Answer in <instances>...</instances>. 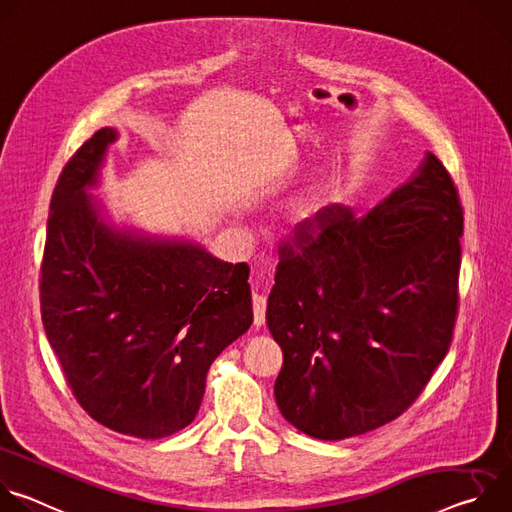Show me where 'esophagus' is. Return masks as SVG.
Masks as SVG:
<instances>
[{
	"label": "esophagus",
	"mask_w": 512,
	"mask_h": 512,
	"mask_svg": "<svg viewBox=\"0 0 512 512\" xmlns=\"http://www.w3.org/2000/svg\"><path fill=\"white\" fill-rule=\"evenodd\" d=\"M265 310H267V300L263 296H253V324L261 328L265 324Z\"/></svg>",
	"instance_id": "1"
}]
</instances>
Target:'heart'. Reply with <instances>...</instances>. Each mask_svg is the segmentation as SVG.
<instances>
[{
	"label": "heart",
	"instance_id": "1",
	"mask_svg": "<svg viewBox=\"0 0 512 512\" xmlns=\"http://www.w3.org/2000/svg\"><path fill=\"white\" fill-rule=\"evenodd\" d=\"M332 202V190L330 188H312L310 192L298 196L291 204V221L300 227H314L324 208Z\"/></svg>",
	"mask_w": 512,
	"mask_h": 512
}]
</instances>
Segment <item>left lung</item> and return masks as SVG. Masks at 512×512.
Returning <instances> with one entry per match:
<instances>
[{
	"mask_svg": "<svg viewBox=\"0 0 512 512\" xmlns=\"http://www.w3.org/2000/svg\"><path fill=\"white\" fill-rule=\"evenodd\" d=\"M458 190L431 152L369 214L326 206L279 249L267 326L283 350L281 415L318 440L397 419L450 348L458 314Z\"/></svg>",
	"mask_w": 512,
	"mask_h": 512,
	"instance_id": "obj_1",
	"label": "left lung"
}]
</instances>
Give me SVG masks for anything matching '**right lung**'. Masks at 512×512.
Instances as JSON below:
<instances>
[{
    "mask_svg": "<svg viewBox=\"0 0 512 512\" xmlns=\"http://www.w3.org/2000/svg\"><path fill=\"white\" fill-rule=\"evenodd\" d=\"M103 127L64 166L42 261V324L81 407L101 425L160 440L190 425L214 358L253 324L247 263L186 237L115 225L99 198Z\"/></svg>",
    "mask_w": 512,
    "mask_h": 512,
    "instance_id": "1",
    "label": "right lung"
}]
</instances>
